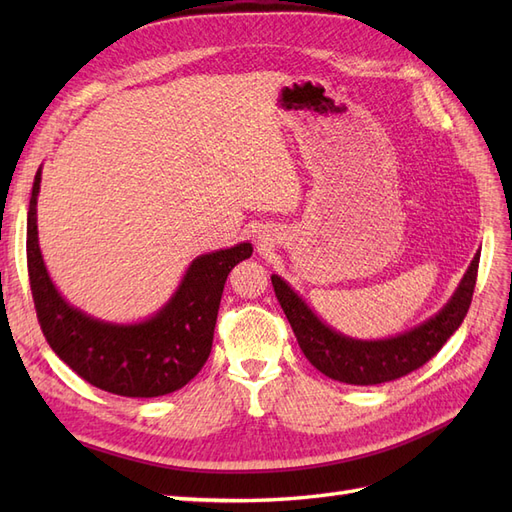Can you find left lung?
Masks as SVG:
<instances>
[{
	"instance_id": "left-lung-1",
	"label": "left lung",
	"mask_w": 512,
	"mask_h": 512,
	"mask_svg": "<svg viewBox=\"0 0 512 512\" xmlns=\"http://www.w3.org/2000/svg\"><path fill=\"white\" fill-rule=\"evenodd\" d=\"M478 260L480 252L472 258L453 297L436 316L406 333L386 339H352L337 333L314 314V309L280 275H271V282L307 361L333 380L369 386L408 376L410 371L423 367L431 356L438 354L468 314L476 286Z\"/></svg>"
}]
</instances>
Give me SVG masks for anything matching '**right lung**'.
Here are the masks:
<instances>
[{
	"label": "right lung",
	"mask_w": 512,
	"mask_h": 512,
	"mask_svg": "<svg viewBox=\"0 0 512 512\" xmlns=\"http://www.w3.org/2000/svg\"><path fill=\"white\" fill-rule=\"evenodd\" d=\"M38 168L27 211V271L40 329L53 352L83 380L121 397H160L188 384L209 359L228 273L252 243L192 260L168 303L143 322L117 324L81 312L55 288L38 243Z\"/></svg>",
	"instance_id": "obj_1"
}]
</instances>
